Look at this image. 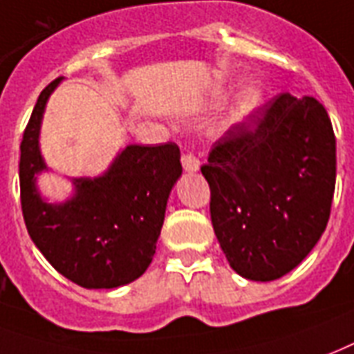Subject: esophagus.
<instances>
[{
    "instance_id": "esophagus-1",
    "label": "esophagus",
    "mask_w": 354,
    "mask_h": 354,
    "mask_svg": "<svg viewBox=\"0 0 354 354\" xmlns=\"http://www.w3.org/2000/svg\"><path fill=\"white\" fill-rule=\"evenodd\" d=\"M182 167H183V171L195 172V171H198L201 161H198V158H196L195 153L185 152V153H182Z\"/></svg>"
}]
</instances>
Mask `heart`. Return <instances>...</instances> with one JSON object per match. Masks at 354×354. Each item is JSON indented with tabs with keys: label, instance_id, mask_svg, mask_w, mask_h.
Listing matches in <instances>:
<instances>
[{
	"label": "heart",
	"instance_id": "1",
	"mask_svg": "<svg viewBox=\"0 0 354 354\" xmlns=\"http://www.w3.org/2000/svg\"><path fill=\"white\" fill-rule=\"evenodd\" d=\"M263 105V93H261L260 87H250L247 88L245 93L241 94V98L237 102L236 109V118L241 120V118L250 117L252 113H256Z\"/></svg>",
	"mask_w": 354,
	"mask_h": 354
}]
</instances>
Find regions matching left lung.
<instances>
[{
    "mask_svg": "<svg viewBox=\"0 0 354 354\" xmlns=\"http://www.w3.org/2000/svg\"><path fill=\"white\" fill-rule=\"evenodd\" d=\"M212 225L237 274L269 282L319 241L336 185V137L327 109L290 93L234 124L201 167Z\"/></svg>",
    "mask_w": 354,
    "mask_h": 354,
    "instance_id": "left-lung-1",
    "label": "left lung"
}]
</instances>
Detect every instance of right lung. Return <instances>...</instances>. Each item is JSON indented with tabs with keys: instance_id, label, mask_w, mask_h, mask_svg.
<instances>
[{
	"instance_id": "1",
	"label": "right lung",
	"mask_w": 354,
	"mask_h": 354,
	"mask_svg": "<svg viewBox=\"0 0 354 354\" xmlns=\"http://www.w3.org/2000/svg\"><path fill=\"white\" fill-rule=\"evenodd\" d=\"M61 77L40 93L20 145V201L27 232L59 273L88 290L139 279L156 254L172 185L182 176L180 148L129 145L98 178H75L63 204L40 198L35 174L46 171L39 131L46 102Z\"/></svg>"
}]
</instances>
